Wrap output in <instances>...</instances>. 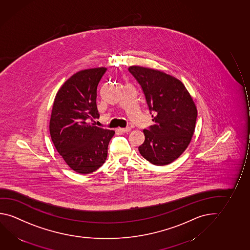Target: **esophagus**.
Instances as JSON below:
<instances>
[{
    "label": "esophagus",
    "instance_id": "34e87169",
    "mask_svg": "<svg viewBox=\"0 0 250 250\" xmlns=\"http://www.w3.org/2000/svg\"><path fill=\"white\" fill-rule=\"evenodd\" d=\"M119 131L121 132H129L131 131V127H125V128H119Z\"/></svg>",
    "mask_w": 250,
    "mask_h": 250
}]
</instances>
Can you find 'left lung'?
Masks as SVG:
<instances>
[{"label":"left lung","instance_id":"1","mask_svg":"<svg viewBox=\"0 0 250 250\" xmlns=\"http://www.w3.org/2000/svg\"><path fill=\"white\" fill-rule=\"evenodd\" d=\"M129 72L139 82L146 96L153 125L144 130L140 154L155 166H167L179 158L194 134L196 104L179 80L158 70L139 65Z\"/></svg>","mask_w":250,"mask_h":250}]
</instances>
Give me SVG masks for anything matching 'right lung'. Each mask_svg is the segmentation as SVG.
<instances>
[{
    "label": "right lung",
    "instance_id": "obj_1",
    "mask_svg": "<svg viewBox=\"0 0 250 250\" xmlns=\"http://www.w3.org/2000/svg\"><path fill=\"white\" fill-rule=\"evenodd\" d=\"M105 67L80 71L58 91L51 113V139L67 166L81 174L93 172L107 158L115 131L89 123L99 119L97 87Z\"/></svg>",
    "mask_w": 250,
    "mask_h": 250
}]
</instances>
